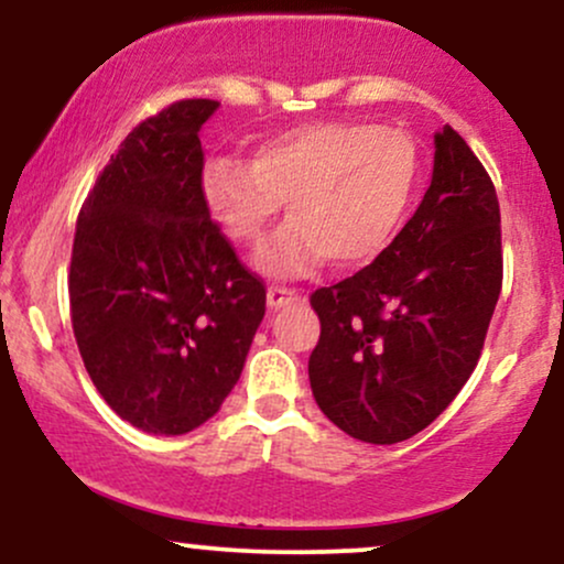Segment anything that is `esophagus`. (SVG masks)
<instances>
[{"label":"esophagus","mask_w":564,"mask_h":564,"mask_svg":"<svg viewBox=\"0 0 564 564\" xmlns=\"http://www.w3.org/2000/svg\"><path fill=\"white\" fill-rule=\"evenodd\" d=\"M296 300H300V294H296L294 289H286V286H270L268 289V307L270 310L289 307V304Z\"/></svg>","instance_id":"obj_1"}]
</instances>
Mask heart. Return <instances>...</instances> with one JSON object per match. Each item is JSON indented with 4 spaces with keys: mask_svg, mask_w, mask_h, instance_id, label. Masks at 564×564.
<instances>
[{
    "mask_svg": "<svg viewBox=\"0 0 564 564\" xmlns=\"http://www.w3.org/2000/svg\"><path fill=\"white\" fill-rule=\"evenodd\" d=\"M422 153L381 124H304L260 142L249 164L212 159L206 209L236 243L257 246L281 200L291 223L257 257L270 275H302L326 260L364 268L394 241L422 187Z\"/></svg>",
    "mask_w": 564,
    "mask_h": 564,
    "instance_id": "heart-1",
    "label": "heart"
}]
</instances>
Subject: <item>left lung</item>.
<instances>
[{
	"mask_svg": "<svg viewBox=\"0 0 564 564\" xmlns=\"http://www.w3.org/2000/svg\"><path fill=\"white\" fill-rule=\"evenodd\" d=\"M501 281L494 180L445 124L416 215L368 268L310 296L321 318L307 366L315 403L364 443L422 432L475 371Z\"/></svg>",
	"mask_w": 564,
	"mask_h": 564,
	"instance_id": "left-lung-1",
	"label": "left lung"
}]
</instances>
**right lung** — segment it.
I'll return each instance as SVG.
<instances>
[{"label": "right lung", "mask_w": 564, "mask_h": 564, "mask_svg": "<svg viewBox=\"0 0 564 564\" xmlns=\"http://www.w3.org/2000/svg\"><path fill=\"white\" fill-rule=\"evenodd\" d=\"M193 97L140 121L76 219L70 326L84 368L124 422L185 435L219 411L264 318V283L238 260L200 196Z\"/></svg>", "instance_id": "1"}]
</instances>
